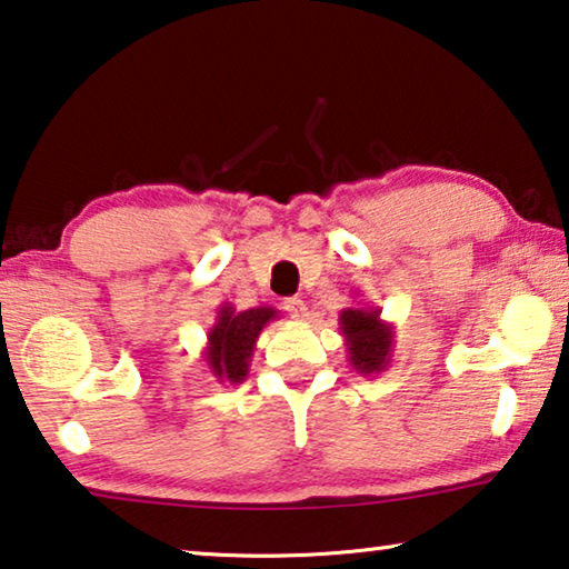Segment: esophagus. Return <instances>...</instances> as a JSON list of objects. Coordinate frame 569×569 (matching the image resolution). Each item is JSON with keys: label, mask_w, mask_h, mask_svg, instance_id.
<instances>
[{"label": "esophagus", "mask_w": 569, "mask_h": 569, "mask_svg": "<svg viewBox=\"0 0 569 569\" xmlns=\"http://www.w3.org/2000/svg\"><path fill=\"white\" fill-rule=\"evenodd\" d=\"M283 309L288 311V317H293V319H306V317H309V306H306V301L299 299V296H293V299H286L283 301Z\"/></svg>", "instance_id": "esophagus-1"}]
</instances>
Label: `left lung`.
<instances>
[{
  "label": "left lung",
  "instance_id": "left-lung-1",
  "mask_svg": "<svg viewBox=\"0 0 569 569\" xmlns=\"http://www.w3.org/2000/svg\"><path fill=\"white\" fill-rule=\"evenodd\" d=\"M339 331L345 337L349 365L359 375H380L392 362L395 327L382 321V309L347 306L339 313Z\"/></svg>",
  "mask_w": 569,
  "mask_h": 569
}]
</instances>
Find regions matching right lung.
<instances>
[{"instance_id":"right-lung-1","label":"right lung","mask_w":569,"mask_h":569,"mask_svg":"<svg viewBox=\"0 0 569 569\" xmlns=\"http://www.w3.org/2000/svg\"><path fill=\"white\" fill-rule=\"evenodd\" d=\"M273 319H278L273 306H256L248 311H238L232 303L220 306L214 323L207 329V347L202 351L214 380L230 385L246 380L260 331Z\"/></svg>"}]
</instances>
